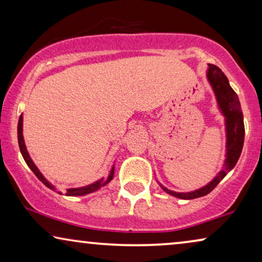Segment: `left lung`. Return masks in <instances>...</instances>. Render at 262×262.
Instances as JSON below:
<instances>
[{"label": "left lung", "mask_w": 262, "mask_h": 262, "mask_svg": "<svg viewBox=\"0 0 262 262\" xmlns=\"http://www.w3.org/2000/svg\"><path fill=\"white\" fill-rule=\"evenodd\" d=\"M206 78L212 88L216 96L217 106L220 108L222 116L224 117L225 124V136H227V143H225V160L222 170L217 173L209 184L203 186L202 188L195 189L192 192H174L164 187L163 185L161 188L168 194L177 196L179 199H195L204 196L212 191L220 182L223 180L225 175L230 171L235 164L237 163L239 155L242 152L243 142H245V124H243V114L239 105L238 96L230 87L227 76L220 68L209 64L206 71Z\"/></svg>", "instance_id": "8db88e82"}]
</instances>
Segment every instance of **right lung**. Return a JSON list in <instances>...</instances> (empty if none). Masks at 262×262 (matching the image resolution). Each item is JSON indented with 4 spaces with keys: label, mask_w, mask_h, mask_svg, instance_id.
<instances>
[{
    "label": "right lung",
    "mask_w": 262,
    "mask_h": 262,
    "mask_svg": "<svg viewBox=\"0 0 262 262\" xmlns=\"http://www.w3.org/2000/svg\"><path fill=\"white\" fill-rule=\"evenodd\" d=\"M23 121H24V117H23V114H21L20 118H19V123H17V142H19L21 155H23L25 162L27 163V166L31 168V170L33 171L35 175H37V178L39 179V180H40L42 184L46 186V187L52 189V191H57L56 186H53L51 182H50L48 179H46L44 175L40 173V170H39L38 167L35 166L34 162L31 159L30 154H28V151H27V148H26V145H25V141H24V135H23ZM113 177H114V164L112 166V169H111L108 177H107L106 179L101 178V179H99V180L93 182V184H89L87 186H82V187L69 188V189H67L66 194L70 195V196H81V195L89 194V193L98 191V189L103 187V186H106L111 180H112ZM57 193L62 194V192H60V191H57Z\"/></svg>",
    "instance_id": "add662e5"
}]
</instances>
